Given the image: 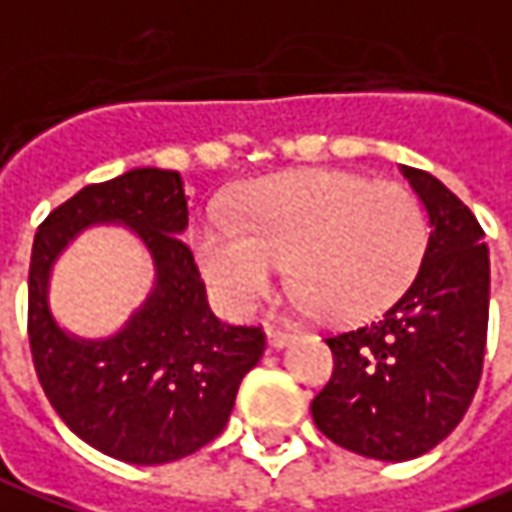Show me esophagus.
Masks as SVG:
<instances>
[{
	"label": "esophagus",
	"instance_id": "esophagus-1",
	"mask_svg": "<svg viewBox=\"0 0 512 512\" xmlns=\"http://www.w3.org/2000/svg\"><path fill=\"white\" fill-rule=\"evenodd\" d=\"M266 337H269V345H272V348H277V351H280V348H286V345L294 340V334H289V331H283V328H274V326L266 328Z\"/></svg>",
	"mask_w": 512,
	"mask_h": 512
}]
</instances>
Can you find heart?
Wrapping results in <instances>:
<instances>
[{
	"instance_id": "1",
	"label": "heart",
	"mask_w": 512,
	"mask_h": 512,
	"mask_svg": "<svg viewBox=\"0 0 512 512\" xmlns=\"http://www.w3.org/2000/svg\"><path fill=\"white\" fill-rule=\"evenodd\" d=\"M428 246L425 206L408 186L354 172L274 175L198 226L195 252L223 306L246 311L286 260L294 306L357 320L411 283Z\"/></svg>"
}]
</instances>
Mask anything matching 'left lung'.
<instances>
[{
  "instance_id": "obj_1",
  "label": "left lung",
  "mask_w": 512,
  "mask_h": 512,
  "mask_svg": "<svg viewBox=\"0 0 512 512\" xmlns=\"http://www.w3.org/2000/svg\"><path fill=\"white\" fill-rule=\"evenodd\" d=\"M431 235L414 280L379 317L328 337L334 374L311 402L334 445L379 462L436 448L479 388L490 257L473 212L431 172L402 167Z\"/></svg>"
}]
</instances>
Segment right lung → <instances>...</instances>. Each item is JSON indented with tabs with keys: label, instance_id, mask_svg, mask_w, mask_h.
I'll use <instances>...</instances> for the list:
<instances>
[{
	"label": "right lung",
	"instance_id": "add662e5",
	"mask_svg": "<svg viewBox=\"0 0 512 512\" xmlns=\"http://www.w3.org/2000/svg\"><path fill=\"white\" fill-rule=\"evenodd\" d=\"M127 225L153 257V289L110 338L64 332L49 309L55 260L87 225ZM189 226L178 172L138 167L84 186L39 226L27 277L33 365L64 425L130 465H164L209 445L226 428L240 379L266 351L255 326L218 320L184 235Z\"/></svg>",
	"mask_w": 512,
	"mask_h": 512
}]
</instances>
